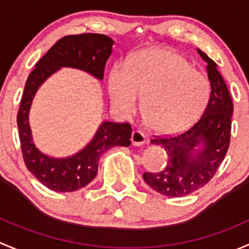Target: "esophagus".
Segmentation results:
<instances>
[{
	"label": "esophagus",
	"instance_id": "1",
	"mask_svg": "<svg viewBox=\"0 0 249 249\" xmlns=\"http://www.w3.org/2000/svg\"><path fill=\"white\" fill-rule=\"evenodd\" d=\"M130 140H132L133 146H142L145 143L146 138L145 135H143V133L140 132V130H134V132L132 133V138H130Z\"/></svg>",
	"mask_w": 249,
	"mask_h": 249
}]
</instances>
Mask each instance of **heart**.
Returning a JSON list of instances; mask_svg holds the SVG:
<instances>
[{
    "mask_svg": "<svg viewBox=\"0 0 249 249\" xmlns=\"http://www.w3.org/2000/svg\"><path fill=\"white\" fill-rule=\"evenodd\" d=\"M110 101L121 115L132 114L142 96L148 124L176 133L201 116L211 97L206 76L171 49H146L116 63L107 79Z\"/></svg>",
    "mask_w": 249,
    "mask_h": 249,
    "instance_id": "b5f03b06",
    "label": "heart"
}]
</instances>
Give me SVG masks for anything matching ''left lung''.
Segmentation results:
<instances>
[{
  "label": "left lung",
  "mask_w": 249,
  "mask_h": 249,
  "mask_svg": "<svg viewBox=\"0 0 249 249\" xmlns=\"http://www.w3.org/2000/svg\"><path fill=\"white\" fill-rule=\"evenodd\" d=\"M207 63L211 97L204 114L188 130L174 137L155 138L168 153V163L160 173H143V181L165 196L180 198L204 187L224 160L230 143L234 106L217 65L200 49Z\"/></svg>",
  "instance_id": "8db88e82"
}]
</instances>
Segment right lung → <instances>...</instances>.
Instances as JSON below:
<instances>
[{"label": "right lung", "mask_w": 249, "mask_h": 249, "mask_svg": "<svg viewBox=\"0 0 249 249\" xmlns=\"http://www.w3.org/2000/svg\"><path fill=\"white\" fill-rule=\"evenodd\" d=\"M114 40L106 35L84 33L66 36L36 63L25 84L18 111V128L22 157L31 174L55 192H74L87 186L97 175L101 156L115 146H129V124L103 121L83 150L65 158L51 157L36 146L30 127V109L38 89L61 68H75L103 80L104 68L112 53Z\"/></svg>", "instance_id": "1"}]
</instances>
